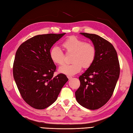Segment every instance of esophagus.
I'll return each instance as SVG.
<instances>
[{"label":"esophagus","instance_id":"1","mask_svg":"<svg viewBox=\"0 0 133 133\" xmlns=\"http://www.w3.org/2000/svg\"><path fill=\"white\" fill-rule=\"evenodd\" d=\"M67 78H68V79L69 80H70V79H71L72 78V77H69V76H68V77H67Z\"/></svg>","mask_w":133,"mask_h":133}]
</instances>
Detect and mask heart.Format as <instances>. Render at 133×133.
<instances>
[{"label": "heart", "mask_w": 133, "mask_h": 133, "mask_svg": "<svg viewBox=\"0 0 133 133\" xmlns=\"http://www.w3.org/2000/svg\"><path fill=\"white\" fill-rule=\"evenodd\" d=\"M66 55L72 54L71 64L63 65L59 69V72L71 76L81 71L82 67L88 69L94 63L97 55V50L91 43L75 36H70L62 44ZM50 57L53 63L62 65L65 63V55L58 47L51 49Z\"/></svg>", "instance_id": "heart-1"}]
</instances>
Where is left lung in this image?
<instances>
[{
    "instance_id": "left-lung-1",
    "label": "left lung",
    "mask_w": 133,
    "mask_h": 133,
    "mask_svg": "<svg viewBox=\"0 0 133 133\" xmlns=\"http://www.w3.org/2000/svg\"><path fill=\"white\" fill-rule=\"evenodd\" d=\"M89 38L97 50L93 64L79 79L80 86L75 97L81 106L90 110L101 108L109 101L120 74V66L116 50L112 44L98 35L81 32Z\"/></svg>"
}]
</instances>
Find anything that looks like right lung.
I'll use <instances>...</instances> for the list:
<instances>
[{"mask_svg":"<svg viewBox=\"0 0 133 133\" xmlns=\"http://www.w3.org/2000/svg\"><path fill=\"white\" fill-rule=\"evenodd\" d=\"M64 34L36 35L16 51L14 78L22 98L33 108L42 110L52 104L69 80L63 74L54 77L56 67L50 57L51 48Z\"/></svg>","mask_w":133,"mask_h":133,"instance_id":"right-lung-1","label":"right lung"}]
</instances>
